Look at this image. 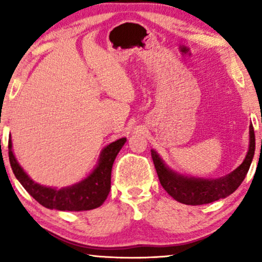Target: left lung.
<instances>
[{
    "mask_svg": "<svg viewBox=\"0 0 262 262\" xmlns=\"http://www.w3.org/2000/svg\"><path fill=\"white\" fill-rule=\"evenodd\" d=\"M255 152V135L253 125L249 126V146L243 162L222 178L204 179L187 177L169 168L161 159L156 150L151 149V157L155 164L160 182L167 193L179 203L186 205H203L227 198L234 193L245 180Z\"/></svg>",
    "mask_w": 262,
    "mask_h": 262,
    "instance_id": "obj_1",
    "label": "left lung"
}]
</instances>
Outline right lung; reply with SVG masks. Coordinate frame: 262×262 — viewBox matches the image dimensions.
Listing matches in <instances>:
<instances>
[{"instance_id": "obj_1", "label": "right lung", "mask_w": 262, "mask_h": 262, "mask_svg": "<svg viewBox=\"0 0 262 262\" xmlns=\"http://www.w3.org/2000/svg\"><path fill=\"white\" fill-rule=\"evenodd\" d=\"M125 142H126V138L124 137L106 145L100 152L98 164L92 170V173L77 184L63 188L48 187L32 180L15 159L10 137L8 141L9 162L14 175L24 186V188L46 209L87 211L101 206L108 195L113 162Z\"/></svg>"}]
</instances>
